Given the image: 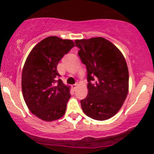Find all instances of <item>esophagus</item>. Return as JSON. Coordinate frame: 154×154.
Instances as JSON below:
<instances>
[{
  "label": "esophagus",
  "mask_w": 154,
  "mask_h": 154,
  "mask_svg": "<svg viewBox=\"0 0 154 154\" xmlns=\"http://www.w3.org/2000/svg\"><path fill=\"white\" fill-rule=\"evenodd\" d=\"M77 83H75V84L74 85H73V88H74V89H75L76 88V87H77Z\"/></svg>",
  "instance_id": "esophagus-1"
}]
</instances>
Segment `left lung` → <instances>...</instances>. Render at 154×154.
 I'll list each match as a JSON object with an SVG mask.
<instances>
[{"label": "left lung", "mask_w": 154, "mask_h": 154, "mask_svg": "<svg viewBox=\"0 0 154 154\" xmlns=\"http://www.w3.org/2000/svg\"><path fill=\"white\" fill-rule=\"evenodd\" d=\"M78 55L86 65L88 95L80 100L87 116L104 121L119 111L128 93L129 72L123 54L102 37L75 40Z\"/></svg>", "instance_id": "left-lung-1"}]
</instances>
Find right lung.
<instances>
[{
	"label": "right lung",
	"mask_w": 154,
	"mask_h": 154,
	"mask_svg": "<svg viewBox=\"0 0 154 154\" xmlns=\"http://www.w3.org/2000/svg\"><path fill=\"white\" fill-rule=\"evenodd\" d=\"M73 47L71 40L49 36L32 48L26 60L21 76L23 96L29 111L42 120H57L66 112L70 89L57 78L60 75L57 67Z\"/></svg>",
	"instance_id": "add662e5"
}]
</instances>
